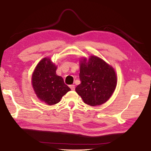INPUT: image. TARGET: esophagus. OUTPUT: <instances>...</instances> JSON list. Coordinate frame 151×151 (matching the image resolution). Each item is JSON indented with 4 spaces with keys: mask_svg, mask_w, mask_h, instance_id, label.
<instances>
[{
    "mask_svg": "<svg viewBox=\"0 0 151 151\" xmlns=\"http://www.w3.org/2000/svg\"><path fill=\"white\" fill-rule=\"evenodd\" d=\"M70 88H71L72 90H75V85L74 84H71V85L70 86Z\"/></svg>",
    "mask_w": 151,
    "mask_h": 151,
    "instance_id": "esophagus-1",
    "label": "esophagus"
}]
</instances>
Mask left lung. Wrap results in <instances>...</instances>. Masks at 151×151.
I'll return each instance as SVG.
<instances>
[{"label":"left lung","instance_id":"1","mask_svg":"<svg viewBox=\"0 0 151 151\" xmlns=\"http://www.w3.org/2000/svg\"><path fill=\"white\" fill-rule=\"evenodd\" d=\"M81 83L76 88L84 103L91 106L102 104L111 96L116 86L114 69L102 59L84 58L80 66Z\"/></svg>","mask_w":151,"mask_h":151}]
</instances>
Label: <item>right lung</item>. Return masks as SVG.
<instances>
[{
  "label": "right lung",
  "instance_id": "add662e5",
  "mask_svg": "<svg viewBox=\"0 0 151 151\" xmlns=\"http://www.w3.org/2000/svg\"><path fill=\"white\" fill-rule=\"evenodd\" d=\"M56 68L49 58H43L32 73V84L35 93L40 101L48 105L58 103L70 90L63 78L56 74Z\"/></svg>",
  "mask_w": 151,
  "mask_h": 151
}]
</instances>
